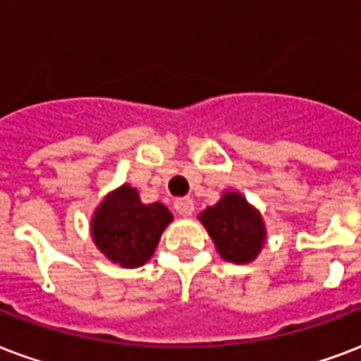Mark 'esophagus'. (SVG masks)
<instances>
[{"instance_id": "obj_1", "label": "esophagus", "mask_w": 361, "mask_h": 361, "mask_svg": "<svg viewBox=\"0 0 361 361\" xmlns=\"http://www.w3.org/2000/svg\"><path fill=\"white\" fill-rule=\"evenodd\" d=\"M174 208L180 216L187 217V216H191L192 212H195V202H192V199H189V197H183V199L176 200Z\"/></svg>"}]
</instances>
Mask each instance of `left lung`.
I'll list each match as a JSON object with an SVG mask.
<instances>
[{"mask_svg":"<svg viewBox=\"0 0 361 361\" xmlns=\"http://www.w3.org/2000/svg\"><path fill=\"white\" fill-rule=\"evenodd\" d=\"M225 261L244 265L257 257L265 244L263 217L240 192L225 191L221 200L199 216Z\"/></svg>","mask_w":361,"mask_h":361,"instance_id":"1","label":"left lung"}]
</instances>
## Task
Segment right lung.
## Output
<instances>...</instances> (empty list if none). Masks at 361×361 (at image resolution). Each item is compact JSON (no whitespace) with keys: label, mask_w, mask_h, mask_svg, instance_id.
Returning <instances> with one entry per match:
<instances>
[{"label":"right lung","mask_w":361,"mask_h":361,"mask_svg":"<svg viewBox=\"0 0 361 361\" xmlns=\"http://www.w3.org/2000/svg\"><path fill=\"white\" fill-rule=\"evenodd\" d=\"M172 219L164 204H144L134 187L121 185L96 208L90 233L96 247L107 259L136 269L149 261L162 231Z\"/></svg>","instance_id":"right-lung-1"}]
</instances>
